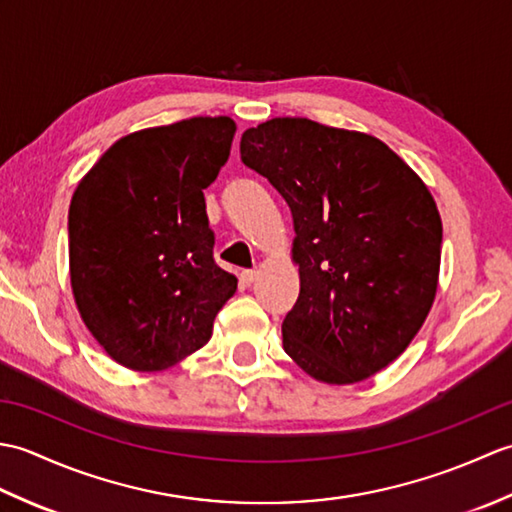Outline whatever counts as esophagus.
I'll return each instance as SVG.
<instances>
[{
    "instance_id": "1",
    "label": "esophagus",
    "mask_w": 512,
    "mask_h": 512,
    "mask_svg": "<svg viewBox=\"0 0 512 512\" xmlns=\"http://www.w3.org/2000/svg\"><path fill=\"white\" fill-rule=\"evenodd\" d=\"M255 279H257V270H242V281L246 286L253 284Z\"/></svg>"
}]
</instances>
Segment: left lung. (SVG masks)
Listing matches in <instances>:
<instances>
[{
    "mask_svg": "<svg viewBox=\"0 0 512 512\" xmlns=\"http://www.w3.org/2000/svg\"><path fill=\"white\" fill-rule=\"evenodd\" d=\"M239 154L295 222L301 290L281 323L286 354L321 383L374 376L436 299L442 222L429 189L383 140L310 118L246 129Z\"/></svg>",
    "mask_w": 512,
    "mask_h": 512,
    "instance_id": "left-lung-1",
    "label": "left lung"
}]
</instances>
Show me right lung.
Segmentation results:
<instances>
[{
	"instance_id": "right-lung-1",
	"label": "right lung",
	"mask_w": 512,
	"mask_h": 512,
	"mask_svg": "<svg viewBox=\"0 0 512 512\" xmlns=\"http://www.w3.org/2000/svg\"><path fill=\"white\" fill-rule=\"evenodd\" d=\"M228 116L134 132L76 187L70 279L83 323L116 363L158 372L211 339L237 279L213 259L204 189L231 154Z\"/></svg>"
}]
</instances>
